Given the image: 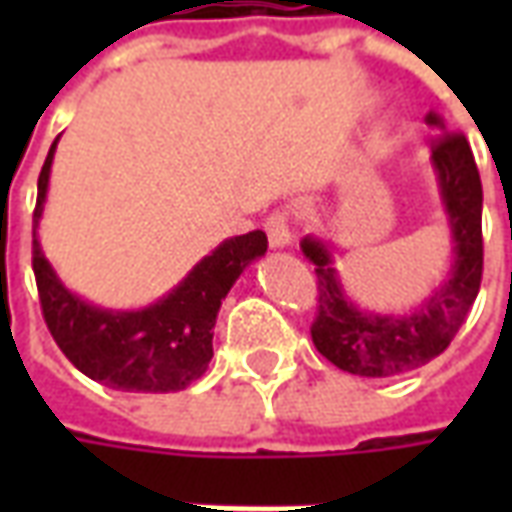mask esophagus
Masks as SVG:
<instances>
[{"label": "esophagus", "mask_w": 512, "mask_h": 512, "mask_svg": "<svg viewBox=\"0 0 512 512\" xmlns=\"http://www.w3.org/2000/svg\"><path fill=\"white\" fill-rule=\"evenodd\" d=\"M266 235L271 249H285L293 244V233H290L288 213H271L266 219Z\"/></svg>", "instance_id": "34e87169"}]
</instances>
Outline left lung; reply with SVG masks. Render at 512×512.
Masks as SVG:
<instances>
[{
    "label": "left lung",
    "mask_w": 512,
    "mask_h": 512,
    "mask_svg": "<svg viewBox=\"0 0 512 512\" xmlns=\"http://www.w3.org/2000/svg\"><path fill=\"white\" fill-rule=\"evenodd\" d=\"M439 131L433 142V175L447 213L452 263L447 277L406 315L359 310L334 268L332 244L307 235L301 252L318 274V315L312 343L334 367L351 376L389 378L428 365L447 351L466 321L483 279V186L466 136L452 134L439 115H428Z\"/></svg>",
    "instance_id": "8db88e82"
}]
</instances>
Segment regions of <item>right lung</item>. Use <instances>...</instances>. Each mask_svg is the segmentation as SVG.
<instances>
[{"label":"right lung","instance_id":"1","mask_svg":"<svg viewBox=\"0 0 512 512\" xmlns=\"http://www.w3.org/2000/svg\"><path fill=\"white\" fill-rule=\"evenodd\" d=\"M51 145L38 178L32 268L38 279L40 307L54 343L84 376L123 392H180L208 370L213 356V326L244 268L266 255L263 230L227 238L191 268L167 296L142 310L95 307L62 285L43 255L38 224L49 191Z\"/></svg>","mask_w":512,"mask_h":512}]
</instances>
